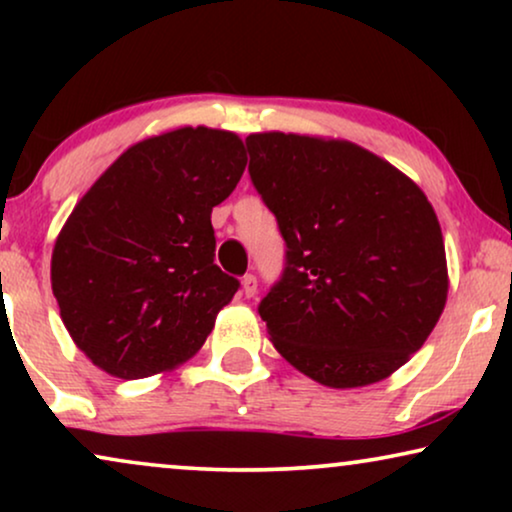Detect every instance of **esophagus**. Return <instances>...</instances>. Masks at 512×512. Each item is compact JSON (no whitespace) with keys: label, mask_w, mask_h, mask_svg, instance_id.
Returning a JSON list of instances; mask_svg holds the SVG:
<instances>
[{"label":"esophagus","mask_w":512,"mask_h":512,"mask_svg":"<svg viewBox=\"0 0 512 512\" xmlns=\"http://www.w3.org/2000/svg\"><path fill=\"white\" fill-rule=\"evenodd\" d=\"M258 291V279L254 275H244L242 277V293L244 298H254Z\"/></svg>","instance_id":"obj_1"}]
</instances>
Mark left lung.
<instances>
[{
  "instance_id": "obj_1",
  "label": "left lung",
  "mask_w": 512,
  "mask_h": 512,
  "mask_svg": "<svg viewBox=\"0 0 512 512\" xmlns=\"http://www.w3.org/2000/svg\"><path fill=\"white\" fill-rule=\"evenodd\" d=\"M251 184L286 242L258 305L272 345L333 389L380 382L429 338L447 300L438 216L415 181L345 139L247 137Z\"/></svg>"
}]
</instances>
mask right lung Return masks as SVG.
Wrapping results in <instances>:
<instances>
[{
	"label": "right lung",
	"instance_id": "obj_1",
	"mask_svg": "<svg viewBox=\"0 0 512 512\" xmlns=\"http://www.w3.org/2000/svg\"><path fill=\"white\" fill-rule=\"evenodd\" d=\"M244 167L235 132L179 128L130 146L90 186L51 258L53 296L76 347L121 380L198 352L240 282L214 263L212 209Z\"/></svg>",
	"mask_w": 512,
	"mask_h": 512
}]
</instances>
